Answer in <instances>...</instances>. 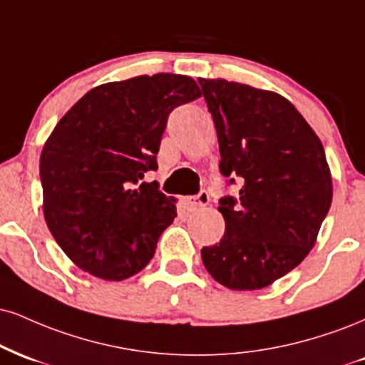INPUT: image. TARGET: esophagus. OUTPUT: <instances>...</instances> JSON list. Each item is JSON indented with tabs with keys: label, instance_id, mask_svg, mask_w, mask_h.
<instances>
[{
	"label": "esophagus",
	"instance_id": "1",
	"mask_svg": "<svg viewBox=\"0 0 365 365\" xmlns=\"http://www.w3.org/2000/svg\"><path fill=\"white\" fill-rule=\"evenodd\" d=\"M187 204H188V207H190V210H197L199 207H205V205L209 204V194L205 190H200L195 197H188Z\"/></svg>",
	"mask_w": 365,
	"mask_h": 365
}]
</instances>
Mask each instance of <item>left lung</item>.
<instances>
[{
    "label": "left lung",
    "instance_id": "left-lung-1",
    "mask_svg": "<svg viewBox=\"0 0 365 365\" xmlns=\"http://www.w3.org/2000/svg\"><path fill=\"white\" fill-rule=\"evenodd\" d=\"M216 125L221 163L238 199L219 200L226 231L202 262L219 284L257 291L304 260L331 205L322 140L287 98L226 80L199 78Z\"/></svg>",
    "mask_w": 365,
    "mask_h": 365
}]
</instances>
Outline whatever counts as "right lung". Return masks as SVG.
<instances>
[{
    "label": "right lung",
    "mask_w": 365,
    "mask_h": 365,
    "mask_svg": "<svg viewBox=\"0 0 365 365\" xmlns=\"http://www.w3.org/2000/svg\"><path fill=\"white\" fill-rule=\"evenodd\" d=\"M200 95L190 76H135L93 88L57 122L41 155L43 217L74 265L103 280L148 265L177 207L144 173L170 112Z\"/></svg>",
    "instance_id": "right-lung-1"
}]
</instances>
